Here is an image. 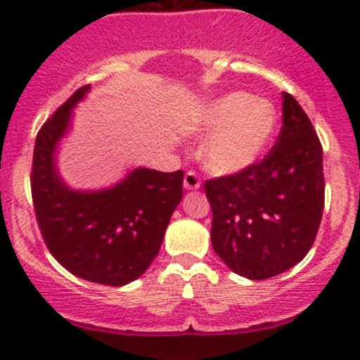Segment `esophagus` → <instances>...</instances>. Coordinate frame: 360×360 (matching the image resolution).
Instances as JSON below:
<instances>
[{"mask_svg":"<svg viewBox=\"0 0 360 360\" xmlns=\"http://www.w3.org/2000/svg\"><path fill=\"white\" fill-rule=\"evenodd\" d=\"M201 186V179L198 172L188 171L186 176H184V188L186 189H198Z\"/></svg>","mask_w":360,"mask_h":360,"instance_id":"1","label":"esophagus"}]
</instances>
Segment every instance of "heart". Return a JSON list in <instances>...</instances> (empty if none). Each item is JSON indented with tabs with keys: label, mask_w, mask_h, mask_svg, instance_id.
<instances>
[{
	"label": "heart",
	"mask_w": 360,
	"mask_h": 360,
	"mask_svg": "<svg viewBox=\"0 0 360 360\" xmlns=\"http://www.w3.org/2000/svg\"><path fill=\"white\" fill-rule=\"evenodd\" d=\"M278 124L275 105L246 92H232L208 105L201 131L213 135L203 159L217 174H234L255 164L266 152Z\"/></svg>",
	"instance_id": "heart-1"
}]
</instances>
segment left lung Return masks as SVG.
<instances>
[{
  "mask_svg": "<svg viewBox=\"0 0 360 360\" xmlns=\"http://www.w3.org/2000/svg\"><path fill=\"white\" fill-rule=\"evenodd\" d=\"M212 246L238 275L264 280L313 246L323 208V147L313 122L283 92L282 128L270 152L243 171L205 181Z\"/></svg>",
  "mask_w": 360,
  "mask_h": 360,
  "instance_id": "8db88e82",
  "label": "left lung"
}]
</instances>
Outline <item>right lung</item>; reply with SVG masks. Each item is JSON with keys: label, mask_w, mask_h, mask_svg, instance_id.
<instances>
[{"label": "right lung", "mask_w": 360, "mask_h": 360, "mask_svg": "<svg viewBox=\"0 0 360 360\" xmlns=\"http://www.w3.org/2000/svg\"><path fill=\"white\" fill-rule=\"evenodd\" d=\"M84 85L39 129L30 189L47 250L66 270L89 282L120 287L133 282L160 250L172 212L183 198V171L136 169L112 189L71 191L54 167V148L68 128Z\"/></svg>", "instance_id": "add662e5"}]
</instances>
